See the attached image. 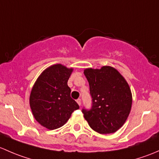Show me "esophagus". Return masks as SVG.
<instances>
[{"instance_id": "1", "label": "esophagus", "mask_w": 159, "mask_h": 159, "mask_svg": "<svg viewBox=\"0 0 159 159\" xmlns=\"http://www.w3.org/2000/svg\"><path fill=\"white\" fill-rule=\"evenodd\" d=\"M76 102H77V103H78V105H79V106H80V105H81V99H78L77 100H76Z\"/></svg>"}]
</instances>
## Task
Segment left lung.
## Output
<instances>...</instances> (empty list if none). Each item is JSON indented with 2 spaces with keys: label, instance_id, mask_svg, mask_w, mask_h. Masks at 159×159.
Segmentation results:
<instances>
[{
  "label": "left lung",
  "instance_id": "obj_1",
  "mask_svg": "<svg viewBox=\"0 0 159 159\" xmlns=\"http://www.w3.org/2000/svg\"><path fill=\"white\" fill-rule=\"evenodd\" d=\"M83 73L93 98L90 110L83 109L85 119L98 133H114L124 125L132 108V96L128 83L110 66L86 68Z\"/></svg>",
  "mask_w": 159,
  "mask_h": 159
}]
</instances>
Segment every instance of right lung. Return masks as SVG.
Wrapping results in <instances>:
<instances>
[{"label":"right lung","mask_w":159,"mask_h":159,"mask_svg":"<svg viewBox=\"0 0 159 159\" xmlns=\"http://www.w3.org/2000/svg\"><path fill=\"white\" fill-rule=\"evenodd\" d=\"M73 68L57 63L47 67L38 76L30 95L34 119L42 126L53 130L63 126L72 112L80 108L70 97L67 82Z\"/></svg>","instance_id":"right-lung-1"}]
</instances>
